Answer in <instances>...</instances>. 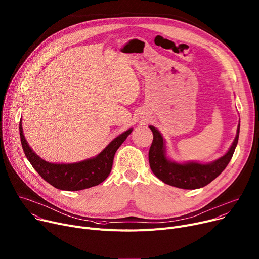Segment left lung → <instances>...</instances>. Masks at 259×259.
I'll return each instance as SVG.
<instances>
[{
  "label": "left lung",
  "instance_id": "8db88e82",
  "mask_svg": "<svg viewBox=\"0 0 259 259\" xmlns=\"http://www.w3.org/2000/svg\"><path fill=\"white\" fill-rule=\"evenodd\" d=\"M153 134V140L149 149V165L154 175L163 183L185 190H195L205 187L229 164L237 145L240 136V122H238L236 136L227 152L217 160L209 163L199 162H175L168 156L166 141L161 132L149 125Z\"/></svg>",
  "mask_w": 259,
  "mask_h": 259
}]
</instances>
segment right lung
<instances>
[{
    "instance_id": "obj_1",
    "label": "right lung",
    "mask_w": 259,
    "mask_h": 259,
    "mask_svg": "<svg viewBox=\"0 0 259 259\" xmlns=\"http://www.w3.org/2000/svg\"><path fill=\"white\" fill-rule=\"evenodd\" d=\"M132 132L133 128H128L114 138L101 152L93 157L76 163L59 164L47 162L35 153L26 140L22 120L19 121L21 142L29 162L46 182L56 189L63 191H79L103 183L112 170L115 152Z\"/></svg>"
}]
</instances>
